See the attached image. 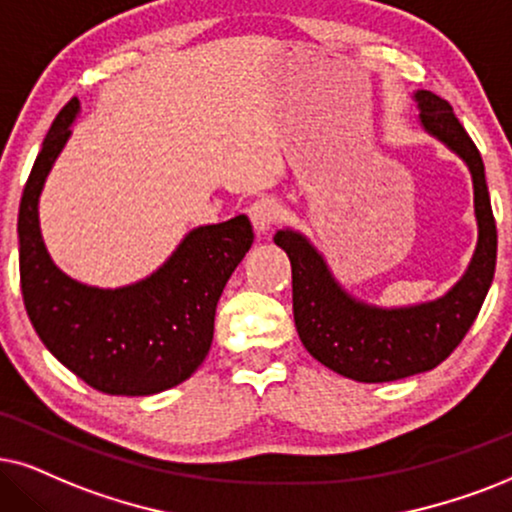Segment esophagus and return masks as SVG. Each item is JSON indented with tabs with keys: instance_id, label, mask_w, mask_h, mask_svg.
I'll return each instance as SVG.
<instances>
[{
	"instance_id": "esophagus-1",
	"label": "esophagus",
	"mask_w": 512,
	"mask_h": 512,
	"mask_svg": "<svg viewBox=\"0 0 512 512\" xmlns=\"http://www.w3.org/2000/svg\"><path fill=\"white\" fill-rule=\"evenodd\" d=\"M248 215L252 226H255L257 236H264L269 234L271 226H274L276 219L281 217V205H278L274 198H260L250 205Z\"/></svg>"
}]
</instances>
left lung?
Returning a JSON list of instances; mask_svg holds the SVG:
<instances>
[{
	"instance_id": "obj_1",
	"label": "left lung",
	"mask_w": 512,
	"mask_h": 512,
	"mask_svg": "<svg viewBox=\"0 0 512 512\" xmlns=\"http://www.w3.org/2000/svg\"><path fill=\"white\" fill-rule=\"evenodd\" d=\"M418 122L463 160L472 177L477 245L468 269L442 297L409 307H378L342 288L326 257L300 231L278 229L274 243L293 267V314L304 349L323 366L359 380L390 383L442 364L480 314L496 269V222L484 163L449 101L413 92Z\"/></svg>"
}]
</instances>
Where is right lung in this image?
Masks as SVG:
<instances>
[{"label": "right lung", "mask_w": 512, "mask_h": 512, "mask_svg": "<svg viewBox=\"0 0 512 512\" xmlns=\"http://www.w3.org/2000/svg\"><path fill=\"white\" fill-rule=\"evenodd\" d=\"M80 101L56 115L18 210L23 302L44 347L77 378L106 394L146 397L184 383L203 364L222 290L252 245L238 215L181 238L153 274L120 288L70 278L51 260L40 229V196L66 148Z\"/></svg>", "instance_id": "right-lung-1"}]
</instances>
